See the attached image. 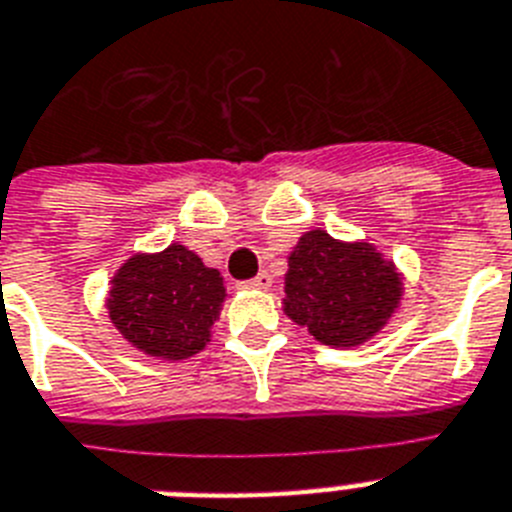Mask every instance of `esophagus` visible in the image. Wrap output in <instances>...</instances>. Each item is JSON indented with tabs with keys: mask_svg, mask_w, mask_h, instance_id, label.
<instances>
[{
	"mask_svg": "<svg viewBox=\"0 0 512 512\" xmlns=\"http://www.w3.org/2000/svg\"><path fill=\"white\" fill-rule=\"evenodd\" d=\"M270 283H273V281H270L268 273H260V276H255V278H249V281H244L242 286H244V289H268Z\"/></svg>",
	"mask_w": 512,
	"mask_h": 512,
	"instance_id": "obj_1",
	"label": "esophagus"
}]
</instances>
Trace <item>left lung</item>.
I'll return each instance as SVG.
<instances>
[{"instance_id": "8db88e82", "label": "left lung", "mask_w": 512, "mask_h": 512, "mask_svg": "<svg viewBox=\"0 0 512 512\" xmlns=\"http://www.w3.org/2000/svg\"><path fill=\"white\" fill-rule=\"evenodd\" d=\"M401 278L369 244L307 231L289 257L283 309L320 343L359 346L390 320Z\"/></svg>"}]
</instances>
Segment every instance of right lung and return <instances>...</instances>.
Masks as SVG:
<instances>
[{"label":"right lung","instance_id":"right-lung-1","mask_svg":"<svg viewBox=\"0 0 512 512\" xmlns=\"http://www.w3.org/2000/svg\"><path fill=\"white\" fill-rule=\"evenodd\" d=\"M111 283V322L135 349L161 359L203 351L226 299L221 273L182 244L135 255Z\"/></svg>","mask_w":512,"mask_h":512}]
</instances>
